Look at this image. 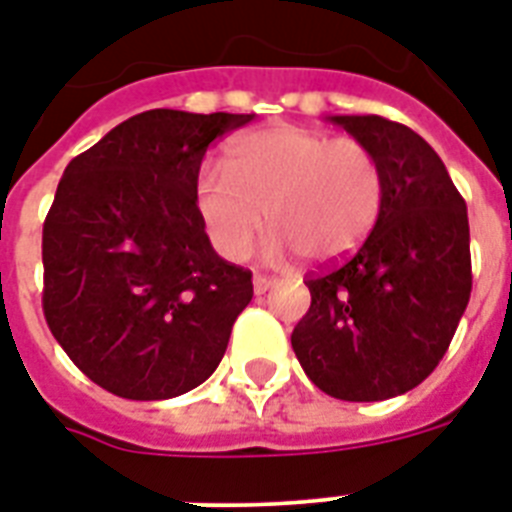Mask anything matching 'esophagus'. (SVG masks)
<instances>
[{
  "label": "esophagus",
  "mask_w": 512,
  "mask_h": 512,
  "mask_svg": "<svg viewBox=\"0 0 512 512\" xmlns=\"http://www.w3.org/2000/svg\"><path fill=\"white\" fill-rule=\"evenodd\" d=\"M252 284H255V295H265L268 289L276 287V279H273V276H265V273H255Z\"/></svg>",
  "instance_id": "obj_1"
}]
</instances>
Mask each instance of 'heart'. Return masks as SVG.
Wrapping results in <instances>:
<instances>
[{
    "instance_id": "obj_1",
    "label": "heart",
    "mask_w": 512,
    "mask_h": 512,
    "mask_svg": "<svg viewBox=\"0 0 512 512\" xmlns=\"http://www.w3.org/2000/svg\"><path fill=\"white\" fill-rule=\"evenodd\" d=\"M382 167L353 138L297 124L244 132L225 151V172L204 170L196 207L215 249L241 260L263 228H273L268 257L300 252L313 263L350 255L380 215Z\"/></svg>"
}]
</instances>
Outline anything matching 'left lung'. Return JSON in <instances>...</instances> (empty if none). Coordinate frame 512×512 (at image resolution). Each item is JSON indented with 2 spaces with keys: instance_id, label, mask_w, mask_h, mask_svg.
<instances>
[{
  "instance_id": "8db88e82",
  "label": "left lung",
  "mask_w": 512,
  "mask_h": 512,
  "mask_svg": "<svg viewBox=\"0 0 512 512\" xmlns=\"http://www.w3.org/2000/svg\"><path fill=\"white\" fill-rule=\"evenodd\" d=\"M329 119L372 148L385 191L364 244L305 279L311 308L292 348L327 396L385 401L436 369L468 308V207L414 130L374 114Z\"/></svg>"
}]
</instances>
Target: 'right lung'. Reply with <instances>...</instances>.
<instances>
[{
  "label": "right lung",
  "mask_w": 512,
  "mask_h": 512,
  "mask_svg": "<svg viewBox=\"0 0 512 512\" xmlns=\"http://www.w3.org/2000/svg\"><path fill=\"white\" fill-rule=\"evenodd\" d=\"M252 119L143 111L60 177L42 231L44 319L108 393L175 398L220 364L252 273L212 249L196 183L209 143Z\"/></svg>",
  "instance_id": "right-lung-1"
}]
</instances>
